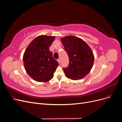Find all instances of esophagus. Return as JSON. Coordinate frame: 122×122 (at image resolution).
<instances>
[{"instance_id":"obj_1","label":"esophagus","mask_w":122,"mask_h":122,"mask_svg":"<svg viewBox=\"0 0 122 122\" xmlns=\"http://www.w3.org/2000/svg\"><path fill=\"white\" fill-rule=\"evenodd\" d=\"M57 61L58 62L59 64H60L61 63V58H58L57 60Z\"/></svg>"}]
</instances>
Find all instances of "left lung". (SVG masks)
I'll return each instance as SVG.
<instances>
[{
    "mask_svg": "<svg viewBox=\"0 0 122 122\" xmlns=\"http://www.w3.org/2000/svg\"><path fill=\"white\" fill-rule=\"evenodd\" d=\"M61 41L69 58L68 67L63 68L66 76L74 80L83 78L90 72L94 61L90 47L83 40L74 36H65Z\"/></svg>",
    "mask_w": 122,
    "mask_h": 122,
    "instance_id": "1",
    "label": "left lung"
}]
</instances>
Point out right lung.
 I'll return each mask as SVG.
<instances>
[{"mask_svg":"<svg viewBox=\"0 0 122 122\" xmlns=\"http://www.w3.org/2000/svg\"><path fill=\"white\" fill-rule=\"evenodd\" d=\"M54 39L53 36H38L29 44L24 53L26 71L36 81L45 82L51 80L59 65L49 50Z\"/></svg>","mask_w":122,"mask_h":122,"instance_id":"right-lung-1","label":"right lung"}]
</instances>
